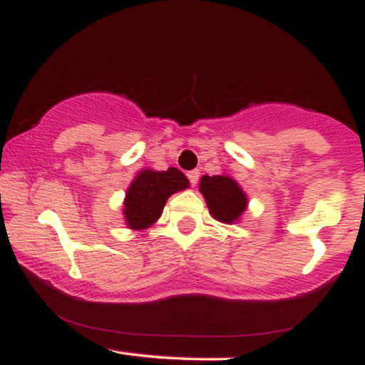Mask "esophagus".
Instances as JSON below:
<instances>
[{
	"mask_svg": "<svg viewBox=\"0 0 365 365\" xmlns=\"http://www.w3.org/2000/svg\"><path fill=\"white\" fill-rule=\"evenodd\" d=\"M199 177H200L199 170H192V171H188V173H187V178H188V182H190L192 187L197 185V182H199Z\"/></svg>",
	"mask_w": 365,
	"mask_h": 365,
	"instance_id": "obj_1",
	"label": "esophagus"
}]
</instances>
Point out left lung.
<instances>
[{
	"label": "left lung",
	"mask_w": 365,
	"mask_h": 365,
	"mask_svg": "<svg viewBox=\"0 0 365 365\" xmlns=\"http://www.w3.org/2000/svg\"><path fill=\"white\" fill-rule=\"evenodd\" d=\"M212 217L221 223H233L247 209V195L242 187L228 175H204L199 185Z\"/></svg>",
	"instance_id": "obj_1"
}]
</instances>
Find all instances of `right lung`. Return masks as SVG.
Here are the masks:
<instances>
[{"label":"right lung","instance_id":"add662e5","mask_svg":"<svg viewBox=\"0 0 365 365\" xmlns=\"http://www.w3.org/2000/svg\"><path fill=\"white\" fill-rule=\"evenodd\" d=\"M187 187V177L177 168L139 171L130 183L123 202V215L128 228L145 230L156 223L168 197L175 192L185 190Z\"/></svg>","mask_w":365,"mask_h":365}]
</instances>
